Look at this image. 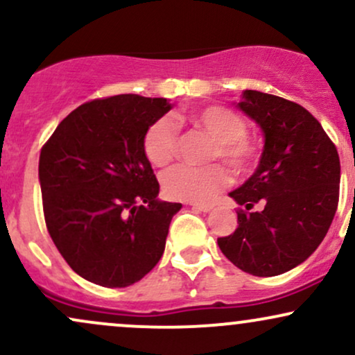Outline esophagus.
<instances>
[{"label": "esophagus", "mask_w": 355, "mask_h": 355, "mask_svg": "<svg viewBox=\"0 0 355 355\" xmlns=\"http://www.w3.org/2000/svg\"><path fill=\"white\" fill-rule=\"evenodd\" d=\"M191 209H195L198 211H210L214 207L207 205V203H191Z\"/></svg>", "instance_id": "esophagus-1"}]
</instances>
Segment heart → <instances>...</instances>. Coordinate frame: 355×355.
<instances>
[{
  "label": "heart",
  "instance_id": "heart-1",
  "mask_svg": "<svg viewBox=\"0 0 355 355\" xmlns=\"http://www.w3.org/2000/svg\"><path fill=\"white\" fill-rule=\"evenodd\" d=\"M185 118V116H180ZM187 120L203 130L215 141L214 157H220L232 168L243 170L255 157V146L245 137L247 125L239 113L225 107L193 110ZM178 126L170 116H160L150 123L144 135V152L155 166H165L177 153ZM229 182V172L222 165H177L162 175L165 195L180 202H209Z\"/></svg>",
  "mask_w": 355,
  "mask_h": 355
}]
</instances>
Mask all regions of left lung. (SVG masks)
<instances>
[{"instance_id":"8db88e82","label":"left lung","mask_w":355,"mask_h":355,"mask_svg":"<svg viewBox=\"0 0 355 355\" xmlns=\"http://www.w3.org/2000/svg\"><path fill=\"white\" fill-rule=\"evenodd\" d=\"M259 125L263 150L254 175L230 191L239 227L218 239L222 254L240 270L274 277L300 266L320 245L339 202L340 162L322 125L304 107L245 89L235 103Z\"/></svg>"}]
</instances>
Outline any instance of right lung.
Instances as JSON below:
<instances>
[{
    "label": "right lung",
    "mask_w": 355,
    "mask_h": 355,
    "mask_svg": "<svg viewBox=\"0 0 355 355\" xmlns=\"http://www.w3.org/2000/svg\"><path fill=\"white\" fill-rule=\"evenodd\" d=\"M173 105L116 95L85 103L56 126L40 153L44 220L68 266L88 282H138L165 250L182 203L158 198L144 135Z\"/></svg>",
    "instance_id": "1"
}]
</instances>
